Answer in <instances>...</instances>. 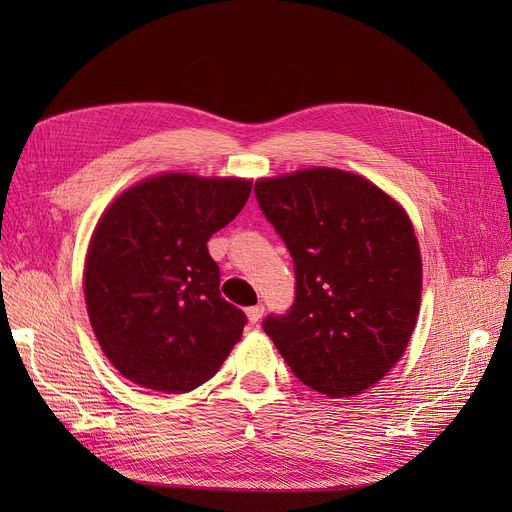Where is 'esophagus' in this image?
Wrapping results in <instances>:
<instances>
[{
  "label": "esophagus",
  "mask_w": 512,
  "mask_h": 512,
  "mask_svg": "<svg viewBox=\"0 0 512 512\" xmlns=\"http://www.w3.org/2000/svg\"><path fill=\"white\" fill-rule=\"evenodd\" d=\"M263 305H255V307H249L247 309V317H249V321L251 324H257V321L263 317Z\"/></svg>",
  "instance_id": "34e87169"
}]
</instances>
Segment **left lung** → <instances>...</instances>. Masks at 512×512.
Segmentation results:
<instances>
[{
  "mask_svg": "<svg viewBox=\"0 0 512 512\" xmlns=\"http://www.w3.org/2000/svg\"><path fill=\"white\" fill-rule=\"evenodd\" d=\"M255 197L286 242L297 297L270 336L297 378L330 398L361 394L405 355L423 265L413 222L371 180L338 168L259 178Z\"/></svg>",
  "mask_w": 512,
  "mask_h": 512,
  "instance_id": "8db88e82",
  "label": "left lung"
}]
</instances>
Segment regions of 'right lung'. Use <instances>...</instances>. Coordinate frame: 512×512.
Returning a JSON list of instances; mask_svg holds the SVG:
<instances>
[{"label": "right lung", "mask_w": 512, "mask_h": 512, "mask_svg": "<svg viewBox=\"0 0 512 512\" xmlns=\"http://www.w3.org/2000/svg\"><path fill=\"white\" fill-rule=\"evenodd\" d=\"M253 180L164 172L126 188L91 234L83 290L103 355L147 390L191 392L213 378L247 317L220 297L207 251Z\"/></svg>", "instance_id": "1"}]
</instances>
